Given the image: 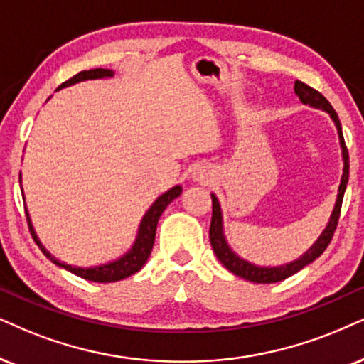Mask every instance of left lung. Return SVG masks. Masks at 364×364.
Returning <instances> with one entry per match:
<instances>
[{"label": "left lung", "instance_id": "left-lung-1", "mask_svg": "<svg viewBox=\"0 0 364 364\" xmlns=\"http://www.w3.org/2000/svg\"><path fill=\"white\" fill-rule=\"evenodd\" d=\"M294 90H296L297 97L301 99V102L309 104L312 107H319L324 109L326 112L329 114L331 119H333L336 127H338V134H339V142H341V149H343V159H344V171H343V178H341V185H339V193H338V200H336V206L333 210V215H331V220L328 223V227L323 232V235L317 238V242L312 245L309 250L306 252L301 259H297L296 262H291V264H285L280 267H257L250 262L243 260L238 257L235 252H232V248L227 245V240L223 237V228H222V211H220V203L216 200L215 195H211V223H210V242L211 247H213L215 255L218 257V260L227 267L232 274L238 275V277L250 280V282L255 284H274V282H280V280L291 277L296 272H299L301 269H304L306 265H309L311 262H314L317 257H321V254L328 248V245L333 240V235L336 232V227H338L339 222V215H341V205H343V196L344 191H346V185H348V178H349V154H348V148L344 144V137H343V129H341V122H339L338 114L333 109V105L329 104V100L324 97L321 92H317L316 89H312L304 82L296 80V85H294Z\"/></svg>", "mask_w": 364, "mask_h": 364}]
</instances>
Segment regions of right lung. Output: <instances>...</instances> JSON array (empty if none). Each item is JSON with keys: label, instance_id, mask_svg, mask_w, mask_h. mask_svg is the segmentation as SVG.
Returning <instances> with one entry per match:
<instances>
[{"label": "right lung", "instance_id": "1", "mask_svg": "<svg viewBox=\"0 0 364 364\" xmlns=\"http://www.w3.org/2000/svg\"><path fill=\"white\" fill-rule=\"evenodd\" d=\"M112 75H114V72L107 70V68L82 70V72L77 73V75H73L72 79L63 82V84L60 85L58 89H62V87H68L72 84H77V82H82V80L102 79V77H112ZM179 195H181V186H174L169 191L164 193V195H161L158 200L154 201L153 206H151V208L148 210V213H146L144 218H142L134 245H132V248L127 252L126 255H122L119 260L110 262V264L99 265V267H90V269H82V267H73V265L62 264V262H58L53 255H50V252L43 245H41L38 237H36L35 230L30 223L28 213H26V220H28L30 233H31V237H33V240L36 242V245L40 247V250L43 252V255L48 257V259L52 260L53 264L63 267V269L68 270V272L79 275V277H82V279L92 280V282H102V284L117 282V280H122V279L129 277V275L139 272L141 267L144 265L146 260L149 259L151 250H153V245H154L156 227H158L159 216L164 210H166V206L171 203L174 198H178Z\"/></svg>", "mask_w": 364, "mask_h": 364}]
</instances>
